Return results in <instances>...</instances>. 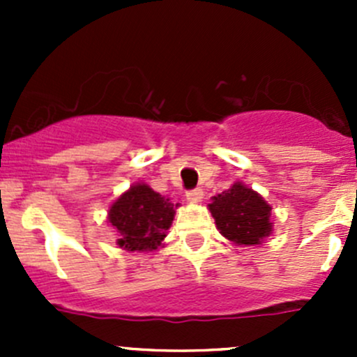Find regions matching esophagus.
<instances>
[{
  "mask_svg": "<svg viewBox=\"0 0 357 357\" xmlns=\"http://www.w3.org/2000/svg\"><path fill=\"white\" fill-rule=\"evenodd\" d=\"M186 199L190 202H193V204H197V202H200L204 199V192H202L200 188H195V190H190L188 193H186Z\"/></svg>",
  "mask_w": 357,
  "mask_h": 357,
  "instance_id": "obj_1",
  "label": "esophagus"
}]
</instances>
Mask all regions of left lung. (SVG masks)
<instances>
[{
	"instance_id": "obj_1",
	"label": "left lung",
	"mask_w": 357,
	"mask_h": 357,
	"mask_svg": "<svg viewBox=\"0 0 357 357\" xmlns=\"http://www.w3.org/2000/svg\"><path fill=\"white\" fill-rule=\"evenodd\" d=\"M208 211L219 233L236 245H259L273 231L271 205L240 181L212 197Z\"/></svg>"
}]
</instances>
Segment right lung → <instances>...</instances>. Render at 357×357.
I'll return each instance as SVG.
<instances>
[{
  "instance_id": "1",
  "label": "right lung",
  "mask_w": 357,
  "mask_h": 357,
  "mask_svg": "<svg viewBox=\"0 0 357 357\" xmlns=\"http://www.w3.org/2000/svg\"><path fill=\"white\" fill-rule=\"evenodd\" d=\"M174 204L136 183L109 208V222L117 229V245L129 252H152L162 245L174 219Z\"/></svg>"
}]
</instances>
